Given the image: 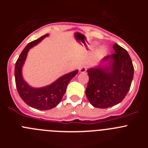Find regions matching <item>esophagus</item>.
<instances>
[{
  "instance_id": "obj_1",
  "label": "esophagus",
  "mask_w": 148,
  "mask_h": 148,
  "mask_svg": "<svg viewBox=\"0 0 148 148\" xmlns=\"http://www.w3.org/2000/svg\"><path fill=\"white\" fill-rule=\"evenodd\" d=\"M87 71V67L85 66H82L79 68V73H85Z\"/></svg>"
}]
</instances>
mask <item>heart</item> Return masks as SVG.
Returning <instances> with one entry per match:
<instances>
[{
  "mask_svg": "<svg viewBox=\"0 0 148 148\" xmlns=\"http://www.w3.org/2000/svg\"><path fill=\"white\" fill-rule=\"evenodd\" d=\"M99 53H100L101 55H105L106 53H107V49H106L105 47H101L99 49Z\"/></svg>",
  "mask_w": 148,
  "mask_h": 148,
  "instance_id": "b5f03b06",
  "label": "heart"
}]
</instances>
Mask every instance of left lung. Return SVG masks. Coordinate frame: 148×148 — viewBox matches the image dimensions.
<instances>
[{
	"label": "left lung",
	"instance_id": "left-lung-1",
	"mask_svg": "<svg viewBox=\"0 0 148 148\" xmlns=\"http://www.w3.org/2000/svg\"><path fill=\"white\" fill-rule=\"evenodd\" d=\"M113 48L115 53L87 70L89 82L85 93L95 108H108L121 102L133 81L134 68L128 53L117 44Z\"/></svg>",
	"mask_w": 148,
	"mask_h": 148
}]
</instances>
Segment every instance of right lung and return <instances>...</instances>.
Listing matches in <instances>:
<instances>
[{"label": "right lung", "mask_w": 148, "mask_h": 148, "mask_svg": "<svg viewBox=\"0 0 148 148\" xmlns=\"http://www.w3.org/2000/svg\"><path fill=\"white\" fill-rule=\"evenodd\" d=\"M48 34L37 40H33L27 45L19 58H18L15 67V78L16 87L19 95L23 101L31 108L40 110H47L56 108L61 102L66 92L68 83L78 73V70L66 73L58 78L52 84L42 87H32L23 79L22 68L27 59L28 52L31 48L37 45Z\"/></svg>", "instance_id": "add662e5"}]
</instances>
